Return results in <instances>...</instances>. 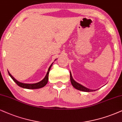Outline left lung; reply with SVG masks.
Here are the masks:
<instances>
[{
	"instance_id": "obj_1",
	"label": "left lung",
	"mask_w": 122,
	"mask_h": 122,
	"mask_svg": "<svg viewBox=\"0 0 122 122\" xmlns=\"http://www.w3.org/2000/svg\"><path fill=\"white\" fill-rule=\"evenodd\" d=\"M70 80H71V84L72 85V86L74 87L75 89H76L79 90V91H81L86 92L96 91V90H92V89H89L88 88H85V86H82V85H81V84L77 83V82L75 81L73 79L72 77L71 73V72H70Z\"/></svg>"
}]
</instances>
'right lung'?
I'll list each match as a JSON object with an SVG mask.
<instances>
[{
  "instance_id": "right-lung-1",
  "label": "right lung",
  "mask_w": 122,
  "mask_h": 122,
  "mask_svg": "<svg viewBox=\"0 0 122 122\" xmlns=\"http://www.w3.org/2000/svg\"><path fill=\"white\" fill-rule=\"evenodd\" d=\"M52 63L51 64V66H50V67L49 68V70H48V71L47 72V74H46V76H45L44 79H43L41 81L37 82V83L36 84H25V83H22V82H20L19 81H18L17 80H16V79H15L14 77L12 76L10 74V73L8 72V74L10 76V77L12 79V80L16 82V84L17 85H19V86L21 87V88H25V89H39L41 88H42V87L45 86V85H46L48 82V80H49V73L50 72V70L51 67Z\"/></svg>"
}]
</instances>
